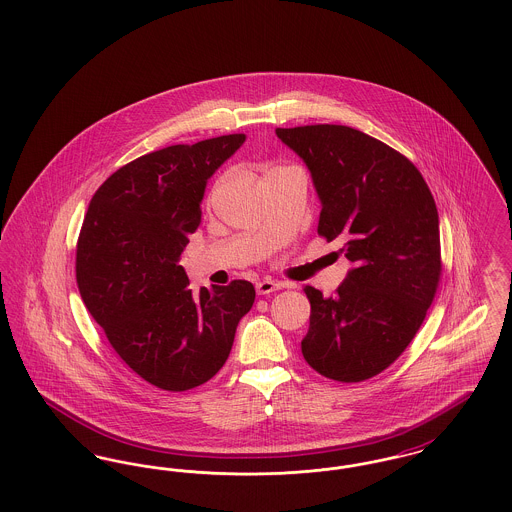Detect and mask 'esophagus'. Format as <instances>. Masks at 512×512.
<instances>
[{
  "instance_id": "esophagus-1",
  "label": "esophagus",
  "mask_w": 512,
  "mask_h": 512,
  "mask_svg": "<svg viewBox=\"0 0 512 512\" xmlns=\"http://www.w3.org/2000/svg\"><path fill=\"white\" fill-rule=\"evenodd\" d=\"M255 288H257L259 295H270V293L280 290L282 284H278V282H274V280H270V278H265V280H259Z\"/></svg>"
}]
</instances>
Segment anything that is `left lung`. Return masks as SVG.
<instances>
[{
  "label": "left lung",
  "mask_w": 512,
  "mask_h": 512,
  "mask_svg": "<svg viewBox=\"0 0 512 512\" xmlns=\"http://www.w3.org/2000/svg\"><path fill=\"white\" fill-rule=\"evenodd\" d=\"M313 174L318 236L340 240L355 268L311 303L301 353L318 374L363 382L399 359L422 326L441 278L438 209L426 180L397 149L341 124L276 128Z\"/></svg>",
  "instance_id": "1"
}]
</instances>
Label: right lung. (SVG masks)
Segmentation results:
<instances>
[{"mask_svg":"<svg viewBox=\"0 0 512 512\" xmlns=\"http://www.w3.org/2000/svg\"><path fill=\"white\" fill-rule=\"evenodd\" d=\"M244 142L245 134H228L142 155L99 186L82 222V301L122 361L155 388L211 380L255 301L247 280L194 293L178 265L201 222L207 180Z\"/></svg>","mask_w":512,"mask_h":512,"instance_id":"add662e5","label":"right lung"}]
</instances>
